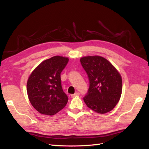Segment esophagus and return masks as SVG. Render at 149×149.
Returning a JSON list of instances; mask_svg holds the SVG:
<instances>
[{
    "instance_id": "obj_1",
    "label": "esophagus",
    "mask_w": 149,
    "mask_h": 149,
    "mask_svg": "<svg viewBox=\"0 0 149 149\" xmlns=\"http://www.w3.org/2000/svg\"><path fill=\"white\" fill-rule=\"evenodd\" d=\"M79 93L76 92V93H74V94L71 95V97H77V96H79Z\"/></svg>"
}]
</instances>
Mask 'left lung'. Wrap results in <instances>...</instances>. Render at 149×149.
Listing matches in <instances>:
<instances>
[{"label": "left lung", "instance_id": "left-lung-1", "mask_svg": "<svg viewBox=\"0 0 149 149\" xmlns=\"http://www.w3.org/2000/svg\"><path fill=\"white\" fill-rule=\"evenodd\" d=\"M80 61L90 82L89 89L83 99L85 104L100 114L111 111L122 94V80L119 72L101 56L83 57Z\"/></svg>", "mask_w": 149, "mask_h": 149}]
</instances>
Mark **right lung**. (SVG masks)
<instances>
[{
    "mask_svg": "<svg viewBox=\"0 0 149 149\" xmlns=\"http://www.w3.org/2000/svg\"><path fill=\"white\" fill-rule=\"evenodd\" d=\"M68 62L65 57H52L41 63L28 79V97L41 114L54 115L67 104L68 98L61 86V73Z\"/></svg>",
    "mask_w": 149,
    "mask_h": 149,
    "instance_id": "right-lung-1",
    "label": "right lung"
}]
</instances>
